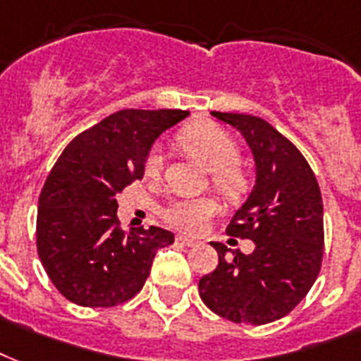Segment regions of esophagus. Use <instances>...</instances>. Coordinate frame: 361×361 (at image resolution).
Masks as SVG:
<instances>
[{"label":"esophagus","instance_id":"esophagus-1","mask_svg":"<svg viewBox=\"0 0 361 361\" xmlns=\"http://www.w3.org/2000/svg\"><path fill=\"white\" fill-rule=\"evenodd\" d=\"M177 243L178 245H184V247H197L200 241H195V239H190V237L184 235H177Z\"/></svg>","mask_w":361,"mask_h":361}]
</instances>
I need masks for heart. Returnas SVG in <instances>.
Masks as SVG:
<instances>
[{
	"instance_id": "1",
	"label": "heart",
	"mask_w": 361,
	"mask_h": 361,
	"mask_svg": "<svg viewBox=\"0 0 361 361\" xmlns=\"http://www.w3.org/2000/svg\"><path fill=\"white\" fill-rule=\"evenodd\" d=\"M178 142L188 154L200 160L203 166L212 171V180L228 195H237L245 186V178L237 169V149L235 139L222 130L220 126L211 122H195L180 131ZM164 156L158 149L150 150L145 171L150 178H156L161 173ZM220 211L219 201L212 197H186L169 203L164 209V219L169 226L184 231V233H201L207 222Z\"/></svg>"
}]
</instances>
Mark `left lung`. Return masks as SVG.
Instances as JSON below:
<instances>
[{
    "mask_svg": "<svg viewBox=\"0 0 361 361\" xmlns=\"http://www.w3.org/2000/svg\"><path fill=\"white\" fill-rule=\"evenodd\" d=\"M247 141L254 188L228 233L252 239L250 254L211 243L219 265L201 276L200 295L212 312L237 324H269L307 295L322 265L324 207L317 177L294 142L252 114L216 113Z\"/></svg>",
    "mask_w": 361,
    "mask_h": 361,
    "instance_id": "1",
    "label": "left lung"
}]
</instances>
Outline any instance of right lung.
<instances>
[{
  "label": "right lung",
  "instance_id": "1",
  "mask_svg": "<svg viewBox=\"0 0 361 361\" xmlns=\"http://www.w3.org/2000/svg\"><path fill=\"white\" fill-rule=\"evenodd\" d=\"M188 111L124 109L69 142L52 167L37 212V252L61 295L80 307H114L147 281L171 231L118 228L116 195L141 180L150 149Z\"/></svg>",
  "mask_w": 361,
  "mask_h": 361
}]
</instances>
